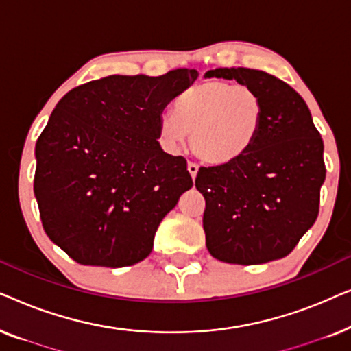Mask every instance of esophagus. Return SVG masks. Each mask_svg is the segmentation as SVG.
Returning a JSON list of instances; mask_svg holds the SVG:
<instances>
[{"instance_id": "esophagus-1", "label": "esophagus", "mask_w": 351, "mask_h": 351, "mask_svg": "<svg viewBox=\"0 0 351 351\" xmlns=\"http://www.w3.org/2000/svg\"><path fill=\"white\" fill-rule=\"evenodd\" d=\"M186 169H189L191 179L195 180V177H196V174H198V169H199L198 165H196V162H193V161H189V165H186Z\"/></svg>"}]
</instances>
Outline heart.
Here are the masks:
<instances>
[{"mask_svg": "<svg viewBox=\"0 0 351 351\" xmlns=\"http://www.w3.org/2000/svg\"><path fill=\"white\" fill-rule=\"evenodd\" d=\"M265 119L262 95L251 86L208 80L176 99L160 121V136L177 148L190 132L196 156L214 166L228 165L251 150Z\"/></svg>", "mask_w": 351, "mask_h": 351, "instance_id": "b5f03b06", "label": "heart"}]
</instances>
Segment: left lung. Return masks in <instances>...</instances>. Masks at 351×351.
<instances>
[{"instance_id":"1","label":"left lung","mask_w":351,"mask_h":351,"mask_svg":"<svg viewBox=\"0 0 351 351\" xmlns=\"http://www.w3.org/2000/svg\"><path fill=\"white\" fill-rule=\"evenodd\" d=\"M213 76L256 89L265 119L246 155L199 167L195 185L206 199V246L217 261L238 265L282 258L318 217L323 138L305 100L276 76L243 66L206 73Z\"/></svg>"}]
</instances>
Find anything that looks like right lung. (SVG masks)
Listing matches in <instances>:
<instances>
[{
	"mask_svg": "<svg viewBox=\"0 0 351 351\" xmlns=\"http://www.w3.org/2000/svg\"><path fill=\"white\" fill-rule=\"evenodd\" d=\"M198 71L112 75L66 93L38 137L33 190L43 228L81 265L128 267L193 186L184 156L160 142L161 113Z\"/></svg>",
	"mask_w": 351,
	"mask_h": 351,
	"instance_id": "right-lung-1",
	"label": "right lung"
}]
</instances>
